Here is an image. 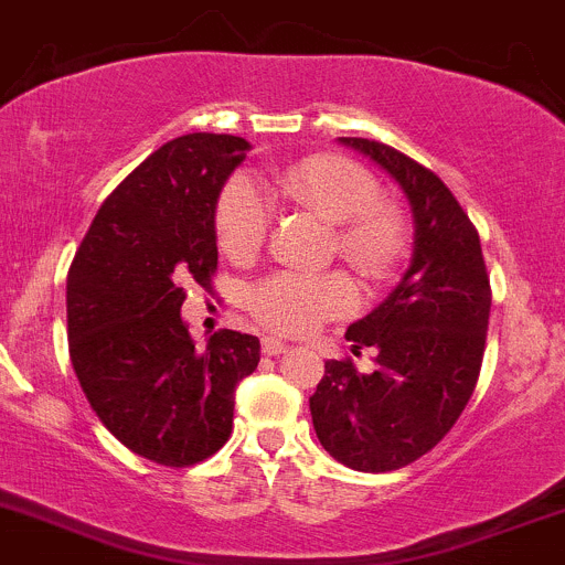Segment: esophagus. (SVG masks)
Listing matches in <instances>:
<instances>
[{
	"instance_id": "esophagus-1",
	"label": "esophagus",
	"mask_w": 565,
	"mask_h": 565,
	"mask_svg": "<svg viewBox=\"0 0 565 565\" xmlns=\"http://www.w3.org/2000/svg\"><path fill=\"white\" fill-rule=\"evenodd\" d=\"M287 344L281 342V339H276V337H265L262 339V353L265 355H281V353H287Z\"/></svg>"
}]
</instances>
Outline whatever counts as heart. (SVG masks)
<instances>
[{"label": "heart", "instance_id": "obj_1", "mask_svg": "<svg viewBox=\"0 0 565 565\" xmlns=\"http://www.w3.org/2000/svg\"><path fill=\"white\" fill-rule=\"evenodd\" d=\"M270 190L337 223L339 254L364 276H388L403 256V217L377 201L381 188L359 162L337 154L306 157L273 173ZM270 217L267 195L254 179L239 173L217 199V243L232 259H248L265 243ZM353 306L355 287L337 270H278L248 289L250 315L287 337L315 331L320 322L348 315Z\"/></svg>", "mask_w": 565, "mask_h": 565}]
</instances>
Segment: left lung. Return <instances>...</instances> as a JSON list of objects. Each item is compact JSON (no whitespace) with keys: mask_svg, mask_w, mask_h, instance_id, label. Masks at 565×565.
<instances>
[{"mask_svg":"<svg viewBox=\"0 0 565 565\" xmlns=\"http://www.w3.org/2000/svg\"><path fill=\"white\" fill-rule=\"evenodd\" d=\"M381 166L414 215V256L403 281L344 337L375 348V370L326 361L309 397L317 439L355 472H392L434 450L467 408L483 364L491 284L478 228L445 182L397 149L339 137Z\"/></svg>","mask_w":565,"mask_h":565,"instance_id":"1","label":"left lung"}]
</instances>
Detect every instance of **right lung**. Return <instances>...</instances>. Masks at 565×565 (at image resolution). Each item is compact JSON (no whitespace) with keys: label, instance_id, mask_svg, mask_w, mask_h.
<instances>
[{"label":"right lung","instance_id":"right-lung-1","mask_svg":"<svg viewBox=\"0 0 565 565\" xmlns=\"http://www.w3.org/2000/svg\"><path fill=\"white\" fill-rule=\"evenodd\" d=\"M250 151L195 131L160 146L102 204L68 270V353L87 403L135 456L182 469L232 436L234 388L259 364V339L212 333L195 348L184 281L212 287L215 206Z\"/></svg>","mask_w":565,"mask_h":565}]
</instances>
